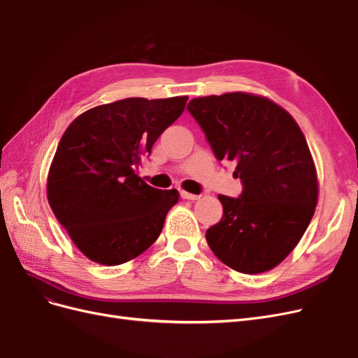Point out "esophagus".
<instances>
[{"label":"esophagus","instance_id":"34e87169","mask_svg":"<svg viewBox=\"0 0 358 358\" xmlns=\"http://www.w3.org/2000/svg\"><path fill=\"white\" fill-rule=\"evenodd\" d=\"M180 197L183 200H199L200 199V196H196V194H191L187 191H180Z\"/></svg>","mask_w":358,"mask_h":358}]
</instances>
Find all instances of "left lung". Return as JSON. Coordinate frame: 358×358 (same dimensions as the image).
<instances>
[{"label":"left lung","instance_id":"left-lung-1","mask_svg":"<svg viewBox=\"0 0 358 358\" xmlns=\"http://www.w3.org/2000/svg\"><path fill=\"white\" fill-rule=\"evenodd\" d=\"M196 119L218 161H234L237 199L218 196L224 215L206 231L222 263L242 273L273 268L296 248L315 212L317 171L288 112L264 96L230 92L194 99Z\"/></svg>","mask_w":358,"mask_h":358}]
</instances>
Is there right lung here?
<instances>
[{
	"mask_svg": "<svg viewBox=\"0 0 358 358\" xmlns=\"http://www.w3.org/2000/svg\"><path fill=\"white\" fill-rule=\"evenodd\" d=\"M187 100L125 99L99 106L76 117L62 134L49 170L48 200L92 262L122 264L158 239L179 194L148 185L136 169Z\"/></svg>",
	"mask_w": 358,
	"mask_h": 358,
	"instance_id": "add662e5",
	"label": "right lung"
}]
</instances>
